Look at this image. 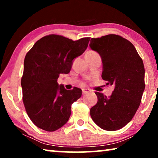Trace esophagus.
<instances>
[{
    "mask_svg": "<svg viewBox=\"0 0 158 158\" xmlns=\"http://www.w3.org/2000/svg\"><path fill=\"white\" fill-rule=\"evenodd\" d=\"M90 92L89 90H87V89H82V94L83 95H86L88 94Z\"/></svg>",
    "mask_w": 158,
    "mask_h": 158,
    "instance_id": "obj_1",
    "label": "esophagus"
}]
</instances>
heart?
I'll list each match as a JSON object with an SVG mask.
<instances>
[{
    "label": "heart",
    "instance_id": "obj_1",
    "mask_svg": "<svg viewBox=\"0 0 158 158\" xmlns=\"http://www.w3.org/2000/svg\"><path fill=\"white\" fill-rule=\"evenodd\" d=\"M86 54H97V53L93 52V51H89L86 53Z\"/></svg>",
    "mask_w": 158,
    "mask_h": 158
}]
</instances>
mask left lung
<instances>
[{
    "mask_svg": "<svg viewBox=\"0 0 158 158\" xmlns=\"http://www.w3.org/2000/svg\"><path fill=\"white\" fill-rule=\"evenodd\" d=\"M89 46L102 58V78L114 86L108 98L95 92L98 102L90 109V116L102 129L119 130L132 119L140 105L145 89L143 60L134 45L117 35L91 38Z\"/></svg>",
    "mask_w": 158,
    "mask_h": 158,
    "instance_id": "left-lung-1",
    "label": "left lung"
}]
</instances>
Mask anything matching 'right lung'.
Here are the masks:
<instances>
[{
	"instance_id": "obj_1",
	"label": "right lung",
	"mask_w": 158,
	"mask_h": 158,
	"mask_svg": "<svg viewBox=\"0 0 158 158\" xmlns=\"http://www.w3.org/2000/svg\"><path fill=\"white\" fill-rule=\"evenodd\" d=\"M90 37L77 41L58 35L37 40L26 53L21 78L23 102L32 122L53 132L68 121L71 105L81 98V89L66 90L58 85L60 74H68L75 58L87 49Z\"/></svg>"
}]
</instances>
